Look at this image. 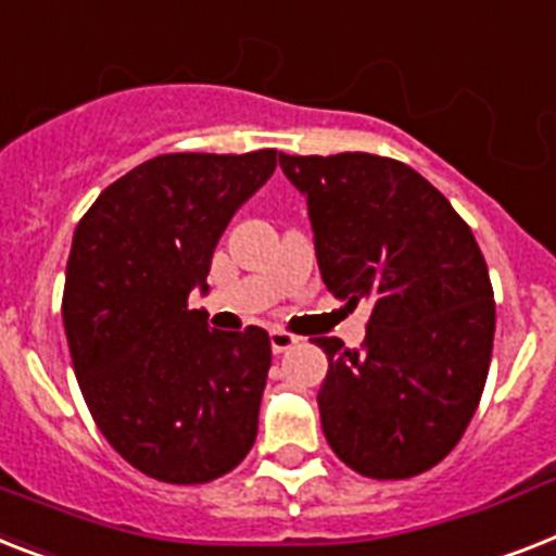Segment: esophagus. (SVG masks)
<instances>
[{
    "mask_svg": "<svg viewBox=\"0 0 556 556\" xmlns=\"http://www.w3.org/2000/svg\"><path fill=\"white\" fill-rule=\"evenodd\" d=\"M296 342H300V337H293V333L270 331V351H274V354H282V351L293 349Z\"/></svg>",
    "mask_w": 556,
    "mask_h": 556,
    "instance_id": "esophagus-1",
    "label": "esophagus"
}]
</instances>
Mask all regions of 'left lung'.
Returning a JSON list of instances; mask_svg holds the SVG:
<instances>
[{
  "instance_id": "8db88e82",
  "label": "left lung",
  "mask_w": 556,
  "mask_h": 556,
  "mask_svg": "<svg viewBox=\"0 0 556 556\" xmlns=\"http://www.w3.org/2000/svg\"><path fill=\"white\" fill-rule=\"evenodd\" d=\"M308 202L323 282L371 302L363 349L317 337L328 356L319 419L333 454L363 477L405 480L459 442L489 377L494 291L451 202L426 176L374 153L288 156Z\"/></svg>"
}]
</instances>
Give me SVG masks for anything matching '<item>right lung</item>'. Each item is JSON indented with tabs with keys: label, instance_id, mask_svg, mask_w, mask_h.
Listing matches in <instances>:
<instances>
[{
	"label": "right lung",
	"instance_id": "1",
	"mask_svg": "<svg viewBox=\"0 0 556 556\" xmlns=\"http://www.w3.org/2000/svg\"><path fill=\"white\" fill-rule=\"evenodd\" d=\"M277 151L165 153L108 185L74 231L62 323L85 403L122 459L197 485L237 468L256 440L270 340L211 331V256Z\"/></svg>",
	"mask_w": 556,
	"mask_h": 556
}]
</instances>
